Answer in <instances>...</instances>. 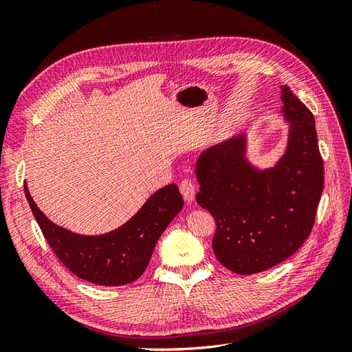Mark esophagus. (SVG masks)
<instances>
[{
  "mask_svg": "<svg viewBox=\"0 0 352 352\" xmlns=\"http://www.w3.org/2000/svg\"><path fill=\"white\" fill-rule=\"evenodd\" d=\"M180 192H182L184 198L186 202H192L195 198V185L194 182H190L189 179H182L180 180Z\"/></svg>",
  "mask_w": 352,
  "mask_h": 352,
  "instance_id": "34e87169",
  "label": "esophagus"
}]
</instances>
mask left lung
Masks as SVG:
<instances>
[{
	"instance_id": "obj_1",
	"label": "left lung",
	"mask_w": 352,
	"mask_h": 352,
	"mask_svg": "<svg viewBox=\"0 0 352 352\" xmlns=\"http://www.w3.org/2000/svg\"><path fill=\"white\" fill-rule=\"evenodd\" d=\"M289 122L287 146L274 167L245 157L247 138L208 148L197 162V202L216 220L212 251L233 273L254 274L289 258L310 236L324 185L313 113L280 87Z\"/></svg>"
}]
</instances>
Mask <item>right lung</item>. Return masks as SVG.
<instances>
[{
  "mask_svg": "<svg viewBox=\"0 0 352 352\" xmlns=\"http://www.w3.org/2000/svg\"><path fill=\"white\" fill-rule=\"evenodd\" d=\"M25 194L51 250L78 278L102 286L127 285L141 278L155 243L184 207L176 184L158 189L123 226L100 236H83L54 225Z\"/></svg>",
  "mask_w": 352,
  "mask_h": 352,
  "instance_id": "add662e5",
  "label": "right lung"
}]
</instances>
